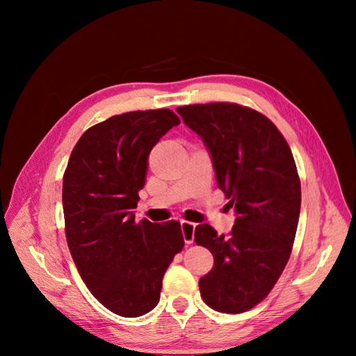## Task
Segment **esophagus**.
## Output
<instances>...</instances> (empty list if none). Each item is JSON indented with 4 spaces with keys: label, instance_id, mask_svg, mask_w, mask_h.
Here are the masks:
<instances>
[{
    "label": "esophagus",
    "instance_id": "obj_1",
    "mask_svg": "<svg viewBox=\"0 0 356 356\" xmlns=\"http://www.w3.org/2000/svg\"><path fill=\"white\" fill-rule=\"evenodd\" d=\"M180 229H182L185 243H186V245H191L193 241H194V229H195V225L191 223V222L182 220V222H180Z\"/></svg>",
    "mask_w": 356,
    "mask_h": 356
}]
</instances>
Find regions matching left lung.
I'll list each match as a JSON object with an SVG mask.
<instances>
[{
    "mask_svg": "<svg viewBox=\"0 0 356 356\" xmlns=\"http://www.w3.org/2000/svg\"><path fill=\"white\" fill-rule=\"evenodd\" d=\"M177 113L205 143L237 216L229 236L195 226V243L214 255L200 295L214 311L246 312L266 298L291 257L301 207L292 151L266 116L238 104L185 105Z\"/></svg>",
    "mask_w": 356,
    "mask_h": 356,
    "instance_id": "8db88e82",
    "label": "left lung"
}]
</instances>
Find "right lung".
I'll list each match as a JSON object with an SVG mask.
<instances>
[{
    "mask_svg": "<svg viewBox=\"0 0 356 356\" xmlns=\"http://www.w3.org/2000/svg\"><path fill=\"white\" fill-rule=\"evenodd\" d=\"M180 124L168 108L111 116L81 136L63 179L65 237L81 278L113 314L153 311L162 278L184 249L180 223L134 220L148 156Z\"/></svg>",
    "mask_w": 356,
    "mask_h": 356,
    "instance_id": "right-lung-1",
    "label": "right lung"
}]
</instances>
